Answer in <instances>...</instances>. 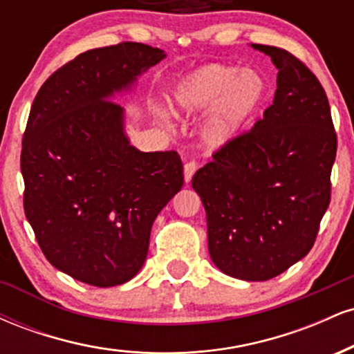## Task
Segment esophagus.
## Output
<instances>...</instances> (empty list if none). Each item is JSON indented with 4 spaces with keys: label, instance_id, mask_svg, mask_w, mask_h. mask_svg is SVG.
<instances>
[{
    "label": "esophagus",
    "instance_id": "1",
    "mask_svg": "<svg viewBox=\"0 0 354 354\" xmlns=\"http://www.w3.org/2000/svg\"><path fill=\"white\" fill-rule=\"evenodd\" d=\"M198 169V163L196 161H188V163L185 165V181L189 183L191 178H193V174L196 173Z\"/></svg>",
    "mask_w": 354,
    "mask_h": 354
}]
</instances>
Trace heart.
<instances>
[{
	"instance_id": "obj_1",
	"label": "heart",
	"mask_w": 354,
	"mask_h": 354,
	"mask_svg": "<svg viewBox=\"0 0 354 354\" xmlns=\"http://www.w3.org/2000/svg\"><path fill=\"white\" fill-rule=\"evenodd\" d=\"M265 98L266 83L259 73L209 63L178 83L173 91L171 111L176 116H194L213 106L201 126V141L208 149H218L253 123Z\"/></svg>"
}]
</instances>
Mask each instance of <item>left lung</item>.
Wrapping results in <instances>:
<instances>
[{"label": "left lung", "mask_w": 354, "mask_h": 354, "mask_svg": "<svg viewBox=\"0 0 354 354\" xmlns=\"http://www.w3.org/2000/svg\"><path fill=\"white\" fill-rule=\"evenodd\" d=\"M278 70L273 104L194 173L208 250L225 274L266 281L304 258L331 200L336 133L323 86L286 50L253 44Z\"/></svg>", "instance_id": "left-lung-1"}]
</instances>
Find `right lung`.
<instances>
[{
    "label": "right lung",
    "instance_id": "add662e5",
    "mask_svg": "<svg viewBox=\"0 0 354 354\" xmlns=\"http://www.w3.org/2000/svg\"><path fill=\"white\" fill-rule=\"evenodd\" d=\"M126 41L81 53L44 81L23 136L24 214L56 270L91 286L135 278L160 211L181 189L176 151L129 145L116 93L165 58Z\"/></svg>",
    "mask_w": 354,
    "mask_h": 354
}]
</instances>
